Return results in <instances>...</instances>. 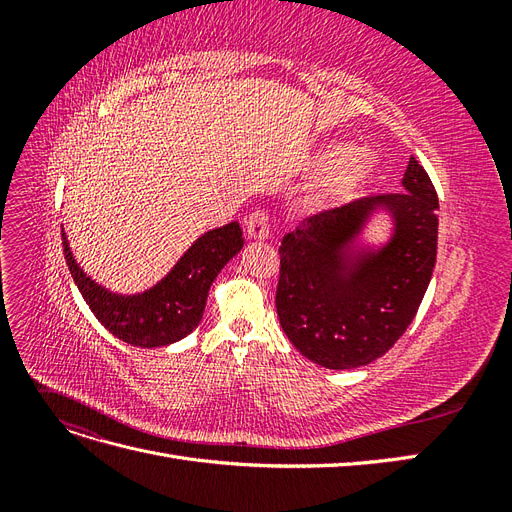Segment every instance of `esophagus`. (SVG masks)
Returning a JSON list of instances; mask_svg holds the SVG:
<instances>
[{"label": "esophagus", "mask_w": 512, "mask_h": 512, "mask_svg": "<svg viewBox=\"0 0 512 512\" xmlns=\"http://www.w3.org/2000/svg\"><path fill=\"white\" fill-rule=\"evenodd\" d=\"M245 230H247V237L254 239V241H265L271 235V218L267 211H260L256 209L254 213H250V218L245 222Z\"/></svg>", "instance_id": "esophagus-1"}]
</instances>
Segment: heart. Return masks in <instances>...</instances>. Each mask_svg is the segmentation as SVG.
<instances>
[{
  "mask_svg": "<svg viewBox=\"0 0 512 512\" xmlns=\"http://www.w3.org/2000/svg\"><path fill=\"white\" fill-rule=\"evenodd\" d=\"M314 164L318 170H327L324 192L344 194L369 177L376 160L369 151L352 149L346 143H329L316 153Z\"/></svg>",
  "mask_w": 512,
  "mask_h": 512,
  "instance_id": "b5f03b06",
  "label": "heart"
}]
</instances>
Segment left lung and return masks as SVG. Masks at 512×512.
I'll use <instances>...</instances> for the list:
<instances>
[{
	"instance_id": "1",
	"label": "left lung",
	"mask_w": 512,
	"mask_h": 512,
	"mask_svg": "<svg viewBox=\"0 0 512 512\" xmlns=\"http://www.w3.org/2000/svg\"><path fill=\"white\" fill-rule=\"evenodd\" d=\"M404 192L361 198L303 220L280 245L275 307L292 346L327 369L380 359L406 333L438 254V194L410 158ZM392 218V237L360 243L373 213Z\"/></svg>"
}]
</instances>
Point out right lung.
Listing matches in <instances>:
<instances>
[{"mask_svg":"<svg viewBox=\"0 0 512 512\" xmlns=\"http://www.w3.org/2000/svg\"><path fill=\"white\" fill-rule=\"evenodd\" d=\"M61 241L74 284L104 329L138 348H162L198 327L213 280L241 252L243 230L239 222H230L205 232L156 286L136 294H119L91 280L76 262L64 228Z\"/></svg>","mask_w":512,"mask_h":512,"instance_id":"add662e5","label":"right lung"}]
</instances>
